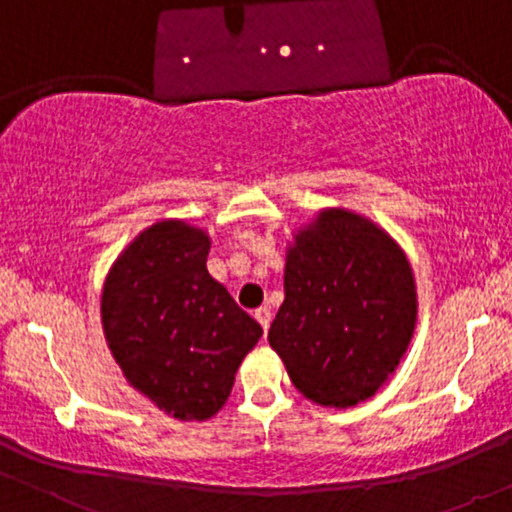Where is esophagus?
<instances>
[{"mask_svg":"<svg viewBox=\"0 0 512 512\" xmlns=\"http://www.w3.org/2000/svg\"><path fill=\"white\" fill-rule=\"evenodd\" d=\"M255 320L260 322L262 330L267 332V330H269V322H272V310H269L267 305H262V308H257V310H255Z\"/></svg>","mask_w":512,"mask_h":512,"instance_id":"34e87169","label":"esophagus"}]
</instances>
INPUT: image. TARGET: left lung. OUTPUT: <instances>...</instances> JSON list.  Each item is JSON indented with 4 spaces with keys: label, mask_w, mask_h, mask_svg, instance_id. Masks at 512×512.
Returning a JSON list of instances; mask_svg holds the SVG:
<instances>
[{
    "label": "left lung",
    "mask_w": 512,
    "mask_h": 512,
    "mask_svg": "<svg viewBox=\"0 0 512 512\" xmlns=\"http://www.w3.org/2000/svg\"><path fill=\"white\" fill-rule=\"evenodd\" d=\"M284 293L269 346L320 407L366 402L407 354L419 313L414 272L397 240L363 214L327 207L296 228Z\"/></svg>",
    "instance_id": "8db88e82"
}]
</instances>
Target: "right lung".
I'll return each instance as SVG.
<instances>
[{"instance_id": "1", "label": "right lung", "mask_w": 512, "mask_h": 512, "mask_svg": "<svg viewBox=\"0 0 512 512\" xmlns=\"http://www.w3.org/2000/svg\"><path fill=\"white\" fill-rule=\"evenodd\" d=\"M211 238L182 219L144 228L103 281L110 354L137 392L180 421H207L231 397L262 327L207 269Z\"/></svg>"}]
</instances>
